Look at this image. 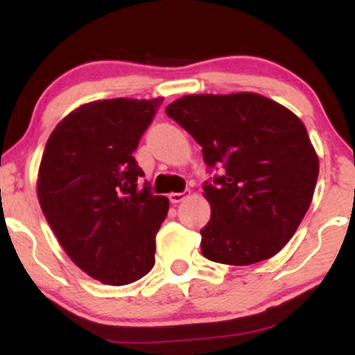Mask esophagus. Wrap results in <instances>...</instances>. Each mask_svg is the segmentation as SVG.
<instances>
[{
    "instance_id": "obj_1",
    "label": "esophagus",
    "mask_w": 355,
    "mask_h": 355,
    "mask_svg": "<svg viewBox=\"0 0 355 355\" xmlns=\"http://www.w3.org/2000/svg\"><path fill=\"white\" fill-rule=\"evenodd\" d=\"M190 195V191L189 190H185V191H172V193L168 195V198H170V202L172 203H180L182 200H185L187 197H189Z\"/></svg>"
}]
</instances>
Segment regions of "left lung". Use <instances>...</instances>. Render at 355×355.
Wrapping results in <instances>:
<instances>
[{"label":"left lung","mask_w":355,"mask_h":355,"mask_svg":"<svg viewBox=\"0 0 355 355\" xmlns=\"http://www.w3.org/2000/svg\"><path fill=\"white\" fill-rule=\"evenodd\" d=\"M202 146L210 202L200 230L211 262L250 266L270 259L299 229L311 207L319 158L302 121L257 93L187 95L165 108Z\"/></svg>","instance_id":"1"}]
</instances>
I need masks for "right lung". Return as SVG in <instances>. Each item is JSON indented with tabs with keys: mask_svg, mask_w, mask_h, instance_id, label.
<instances>
[{
	"mask_svg": "<svg viewBox=\"0 0 355 355\" xmlns=\"http://www.w3.org/2000/svg\"><path fill=\"white\" fill-rule=\"evenodd\" d=\"M164 98H113L76 108L48 138L38 200L68 257L89 277L126 285L155 266L168 198L153 195L133 152Z\"/></svg>",
	"mask_w": 355,
	"mask_h": 355,
	"instance_id": "obj_1",
	"label": "right lung"
}]
</instances>
